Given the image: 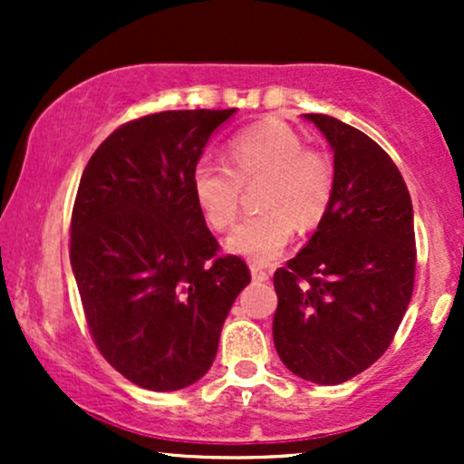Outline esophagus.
<instances>
[{
	"label": "esophagus",
	"instance_id": "34e87169",
	"mask_svg": "<svg viewBox=\"0 0 464 464\" xmlns=\"http://www.w3.org/2000/svg\"><path fill=\"white\" fill-rule=\"evenodd\" d=\"M250 276H253V281H259V284H264V281H268V273H266L264 268H259V266H250Z\"/></svg>",
	"mask_w": 464,
	"mask_h": 464
}]
</instances>
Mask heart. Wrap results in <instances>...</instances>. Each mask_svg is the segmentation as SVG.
<instances>
[{"instance_id":"obj_1","label":"heart","mask_w":464,"mask_h":464,"mask_svg":"<svg viewBox=\"0 0 464 464\" xmlns=\"http://www.w3.org/2000/svg\"><path fill=\"white\" fill-rule=\"evenodd\" d=\"M231 165L202 157L191 168V196L214 231L233 225L242 185L266 180L257 205L262 214L244 218L227 237V253L255 266L276 262L296 222L314 227L327 211L334 194V168L327 157L305 150L296 130L281 121H262L239 130L228 143Z\"/></svg>"}]
</instances>
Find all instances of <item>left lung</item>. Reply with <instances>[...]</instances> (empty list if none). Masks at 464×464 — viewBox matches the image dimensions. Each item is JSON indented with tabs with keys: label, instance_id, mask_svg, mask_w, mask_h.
<instances>
[{
	"label": "left lung",
	"instance_id": "left-lung-1",
	"mask_svg": "<svg viewBox=\"0 0 464 464\" xmlns=\"http://www.w3.org/2000/svg\"><path fill=\"white\" fill-rule=\"evenodd\" d=\"M334 152V194L310 242L275 273V349L295 375L334 386L384 355L414 285V214L392 159L329 115H303Z\"/></svg>",
	"mask_w": 464,
	"mask_h": 464
}]
</instances>
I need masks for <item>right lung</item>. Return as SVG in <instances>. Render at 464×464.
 <instances>
[{
  "instance_id": "add662e5",
  "label": "right lung",
  "mask_w": 464,
  "mask_h": 464,
  "mask_svg": "<svg viewBox=\"0 0 464 464\" xmlns=\"http://www.w3.org/2000/svg\"><path fill=\"white\" fill-rule=\"evenodd\" d=\"M236 113L163 111L129 121L84 168L72 270L100 353L132 384L169 392L214 364L233 301L250 284L191 196V168Z\"/></svg>"
}]
</instances>
